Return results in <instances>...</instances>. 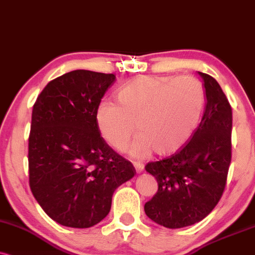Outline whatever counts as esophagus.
I'll list each match as a JSON object with an SVG mask.
<instances>
[{
	"label": "esophagus",
	"mask_w": 255,
	"mask_h": 255,
	"mask_svg": "<svg viewBox=\"0 0 255 255\" xmlns=\"http://www.w3.org/2000/svg\"><path fill=\"white\" fill-rule=\"evenodd\" d=\"M133 166H134V169H136V171L138 172V174H140V172L144 170V164H143V163H140V162H134Z\"/></svg>",
	"instance_id": "1"
}]
</instances>
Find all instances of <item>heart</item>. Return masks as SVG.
Here are the masks:
<instances>
[{
	"mask_svg": "<svg viewBox=\"0 0 255 255\" xmlns=\"http://www.w3.org/2000/svg\"><path fill=\"white\" fill-rule=\"evenodd\" d=\"M117 104L102 102L96 123L105 142L119 152L127 150L139 132L131 155L144 158L153 150L158 155L177 151L193 136L202 116L204 90L190 75H142L118 90Z\"/></svg>",
	"mask_w": 255,
	"mask_h": 255,
	"instance_id": "heart-1",
	"label": "heart"
}]
</instances>
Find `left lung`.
I'll use <instances>...</instances> for the list:
<instances>
[{
    "label": "left lung",
    "mask_w": 255,
    "mask_h": 255,
    "mask_svg": "<svg viewBox=\"0 0 255 255\" xmlns=\"http://www.w3.org/2000/svg\"><path fill=\"white\" fill-rule=\"evenodd\" d=\"M206 90V110L190 140L145 170L158 190L147 201V218L166 228L200 222L215 208L226 188L232 159V106L218 81L199 72Z\"/></svg>",
    "instance_id": "1"
}]
</instances>
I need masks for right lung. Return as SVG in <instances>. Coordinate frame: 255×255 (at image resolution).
<instances>
[{"label": "right lung", "mask_w": 255, "mask_h": 255, "mask_svg": "<svg viewBox=\"0 0 255 255\" xmlns=\"http://www.w3.org/2000/svg\"><path fill=\"white\" fill-rule=\"evenodd\" d=\"M115 80V74L68 72L49 81L33 106L29 187L46 214L66 227L99 224L115 190L136 174L97 128V106Z\"/></svg>", "instance_id": "right-lung-1"}]
</instances>
